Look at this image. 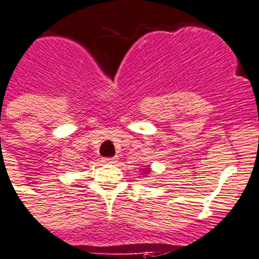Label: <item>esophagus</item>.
Segmentation results:
<instances>
[{"instance_id":"obj_1","label":"esophagus","mask_w":259,"mask_h":259,"mask_svg":"<svg viewBox=\"0 0 259 259\" xmlns=\"http://www.w3.org/2000/svg\"><path fill=\"white\" fill-rule=\"evenodd\" d=\"M116 161H117L116 157H104V159H103V163L105 164H114Z\"/></svg>"}]
</instances>
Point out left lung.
<instances>
[{
	"mask_svg": "<svg viewBox=\"0 0 259 259\" xmlns=\"http://www.w3.org/2000/svg\"><path fill=\"white\" fill-rule=\"evenodd\" d=\"M143 170H145V172H143V173H145V175H147V173L150 172V169H143Z\"/></svg>",
	"mask_w": 259,
	"mask_h": 259,
	"instance_id": "left-lung-1",
	"label": "left lung"
}]
</instances>
